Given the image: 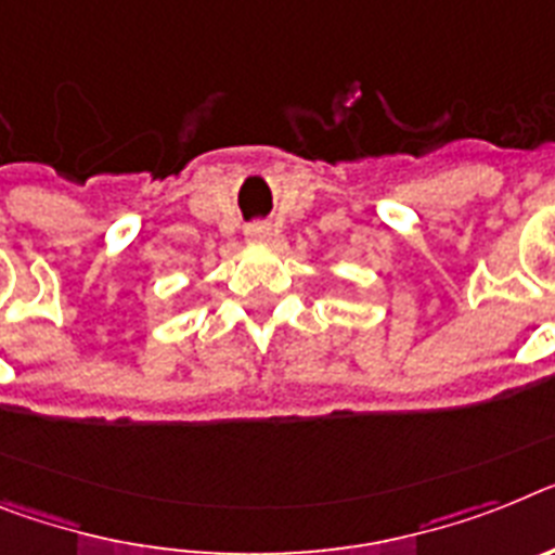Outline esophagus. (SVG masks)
I'll return each instance as SVG.
<instances>
[{
	"instance_id": "34e87169",
	"label": "esophagus",
	"mask_w": 555,
	"mask_h": 555,
	"mask_svg": "<svg viewBox=\"0 0 555 555\" xmlns=\"http://www.w3.org/2000/svg\"><path fill=\"white\" fill-rule=\"evenodd\" d=\"M245 236H248L250 242H268L270 236H273V228H270V222H250V225L245 228Z\"/></svg>"
}]
</instances>
